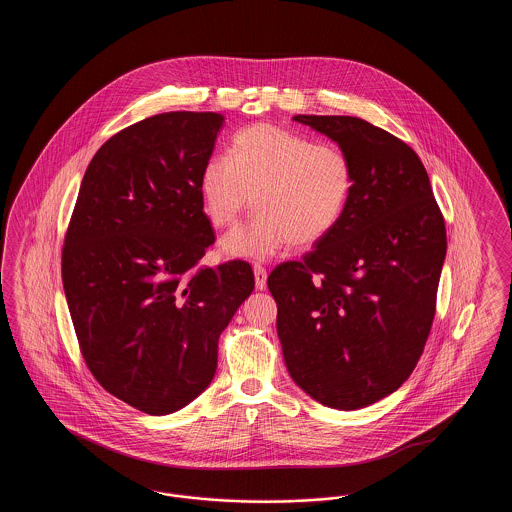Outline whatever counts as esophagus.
<instances>
[{"mask_svg": "<svg viewBox=\"0 0 512 512\" xmlns=\"http://www.w3.org/2000/svg\"><path fill=\"white\" fill-rule=\"evenodd\" d=\"M253 274H255V286L257 290H265L267 288V268L259 263L253 265Z\"/></svg>", "mask_w": 512, "mask_h": 512, "instance_id": "34e87169", "label": "esophagus"}]
</instances>
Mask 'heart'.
Returning <instances> with one entry per match:
<instances>
[{
    "mask_svg": "<svg viewBox=\"0 0 512 512\" xmlns=\"http://www.w3.org/2000/svg\"><path fill=\"white\" fill-rule=\"evenodd\" d=\"M355 174L340 147L278 124L240 130L228 157H211L199 178L205 213L217 228H232L251 207L255 219L224 238L234 257L268 259L292 242L309 247L343 219Z\"/></svg>",
    "mask_w": 512,
    "mask_h": 512,
    "instance_id": "obj_1",
    "label": "heart"
}]
</instances>
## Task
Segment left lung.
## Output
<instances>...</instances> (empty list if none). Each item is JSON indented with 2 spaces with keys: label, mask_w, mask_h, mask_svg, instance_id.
<instances>
[{
  "label": "left lung",
  "mask_w": 512,
  "mask_h": 512,
  "mask_svg": "<svg viewBox=\"0 0 512 512\" xmlns=\"http://www.w3.org/2000/svg\"><path fill=\"white\" fill-rule=\"evenodd\" d=\"M334 140L355 174L340 224L268 276L293 382L318 403L355 411L401 388L436 315L445 222L422 161L357 117L297 115Z\"/></svg>",
  "instance_id": "obj_1"
}]
</instances>
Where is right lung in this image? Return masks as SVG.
I'll return each instance as SVG.
<instances>
[{
  "label": "right lung",
  "mask_w": 512,
  "mask_h": 512,
  "mask_svg": "<svg viewBox=\"0 0 512 512\" xmlns=\"http://www.w3.org/2000/svg\"><path fill=\"white\" fill-rule=\"evenodd\" d=\"M222 122L172 111L109 138L65 236L61 274L82 357L103 390L153 416L211 384L219 336L255 288L240 259L199 267L215 244L199 178Z\"/></svg>",
  "instance_id": "right-lung-1"
}]
</instances>
